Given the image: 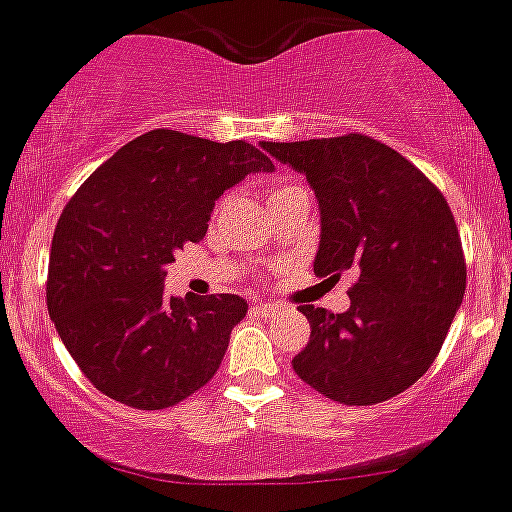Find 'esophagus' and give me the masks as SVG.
Instances as JSON below:
<instances>
[{
  "instance_id": "esophagus-1",
  "label": "esophagus",
  "mask_w": 512,
  "mask_h": 512,
  "mask_svg": "<svg viewBox=\"0 0 512 512\" xmlns=\"http://www.w3.org/2000/svg\"><path fill=\"white\" fill-rule=\"evenodd\" d=\"M257 314H262V317H278V314H283L286 311V306L281 304H273V301H260V304L255 306Z\"/></svg>"
}]
</instances>
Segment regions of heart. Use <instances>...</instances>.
<instances>
[{"label":"heart","instance_id":"obj_1","mask_svg":"<svg viewBox=\"0 0 512 512\" xmlns=\"http://www.w3.org/2000/svg\"><path fill=\"white\" fill-rule=\"evenodd\" d=\"M301 185H296V182H291V180H278V182H273V188H270V198L268 201H273V198H278V195H286V193H291V190H299Z\"/></svg>","mask_w":512,"mask_h":512}]
</instances>
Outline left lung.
<instances>
[{
	"label": "left lung",
	"instance_id": "8db88e82",
	"mask_svg": "<svg viewBox=\"0 0 512 512\" xmlns=\"http://www.w3.org/2000/svg\"><path fill=\"white\" fill-rule=\"evenodd\" d=\"M304 172L322 211L314 273H353L350 309L301 304L311 337L291 361L340 404H376L428 371L466 291V260L446 198L410 159L366 133L262 141Z\"/></svg>",
	"mask_w": 512,
	"mask_h": 512
}]
</instances>
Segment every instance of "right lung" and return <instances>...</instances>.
<instances>
[{"instance_id":"right-lung-1","label":"right lung","mask_w":512,"mask_h":512,"mask_svg":"<svg viewBox=\"0 0 512 512\" xmlns=\"http://www.w3.org/2000/svg\"><path fill=\"white\" fill-rule=\"evenodd\" d=\"M273 162L247 141L157 128L128 141L71 195L51 242L46 301L95 389L136 410L188 399L219 371L247 301L164 293V268L201 242L213 203Z\"/></svg>"}]
</instances>
